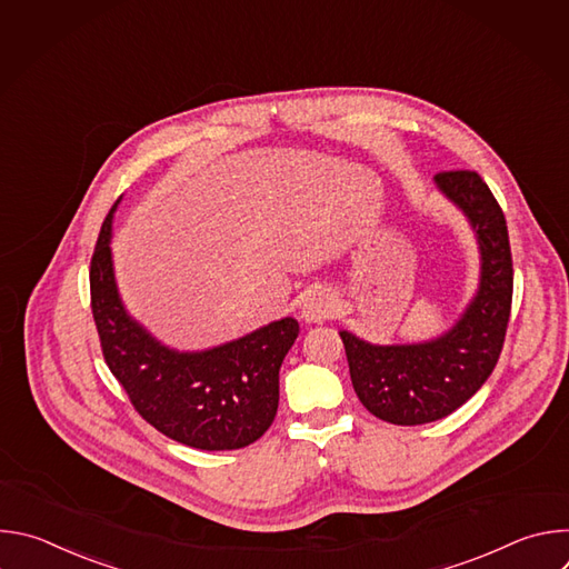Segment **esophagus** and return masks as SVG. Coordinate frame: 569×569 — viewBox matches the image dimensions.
Here are the masks:
<instances>
[{
    "label": "esophagus",
    "mask_w": 569,
    "mask_h": 569,
    "mask_svg": "<svg viewBox=\"0 0 569 569\" xmlns=\"http://www.w3.org/2000/svg\"><path fill=\"white\" fill-rule=\"evenodd\" d=\"M340 310V303L336 299V295L327 292V290H317L312 292L303 306H301V319L306 323H321L323 319L336 317Z\"/></svg>",
    "instance_id": "1"
}]
</instances>
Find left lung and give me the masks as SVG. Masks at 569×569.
Listing matches in <instances>:
<instances>
[{"label":"left lung","instance_id":"8db88e82","mask_svg":"<svg viewBox=\"0 0 569 569\" xmlns=\"http://www.w3.org/2000/svg\"><path fill=\"white\" fill-rule=\"evenodd\" d=\"M435 187L468 220L479 250V281L452 327L430 340L345 342L353 389L365 408L393 426H423L452 415L498 365L511 312L513 266L505 213L475 171L435 176Z\"/></svg>","mask_w":569,"mask_h":569}]
</instances>
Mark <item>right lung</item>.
<instances>
[{
  "label": "right lung",
  "mask_w": 569,
  "mask_h": 569,
  "mask_svg": "<svg viewBox=\"0 0 569 569\" xmlns=\"http://www.w3.org/2000/svg\"><path fill=\"white\" fill-rule=\"evenodd\" d=\"M117 204L101 227L90 270L92 312L110 371L134 410L169 439L200 450L254 443L277 417L279 369L299 336L297 319L270 321L202 351L159 342L119 295L110 248Z\"/></svg>",
  "instance_id": "right-lung-1"
}]
</instances>
